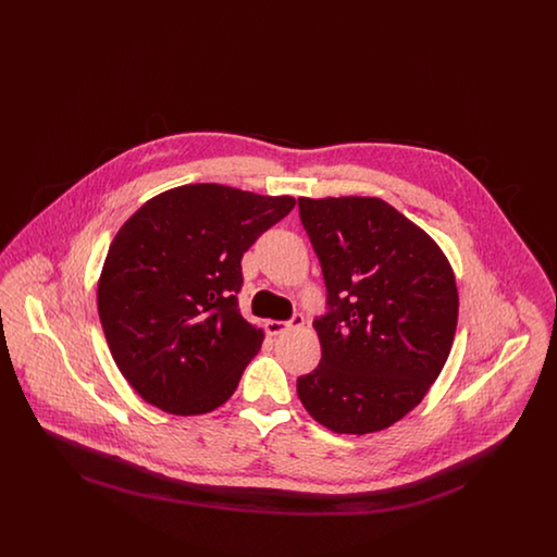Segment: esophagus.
<instances>
[{"label": "esophagus", "mask_w": 557, "mask_h": 557, "mask_svg": "<svg viewBox=\"0 0 557 557\" xmlns=\"http://www.w3.org/2000/svg\"><path fill=\"white\" fill-rule=\"evenodd\" d=\"M302 323H305L302 313H294L288 321H267L265 327L271 336H280V334H284V332L290 330V327H300Z\"/></svg>", "instance_id": "esophagus-1"}]
</instances>
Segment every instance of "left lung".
Segmentation results:
<instances>
[{
    "mask_svg": "<svg viewBox=\"0 0 557 557\" xmlns=\"http://www.w3.org/2000/svg\"><path fill=\"white\" fill-rule=\"evenodd\" d=\"M325 282L318 368L296 393L319 424L368 434L425 397L449 357L457 288L436 242L380 198H298Z\"/></svg>",
    "mask_w": 557,
    "mask_h": 557,
    "instance_id": "left-lung-1",
    "label": "left lung"
}]
</instances>
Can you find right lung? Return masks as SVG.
I'll list each match as a JSON object with an SVG mask.
<instances>
[{"instance_id": "obj_1", "label": "right lung", "mask_w": 557, "mask_h": 557, "mask_svg": "<svg viewBox=\"0 0 557 557\" xmlns=\"http://www.w3.org/2000/svg\"><path fill=\"white\" fill-rule=\"evenodd\" d=\"M290 196L196 184L148 200L108 248L98 313L116 368L166 413L223 405L263 332L239 313L244 252L294 209Z\"/></svg>"}]
</instances>
